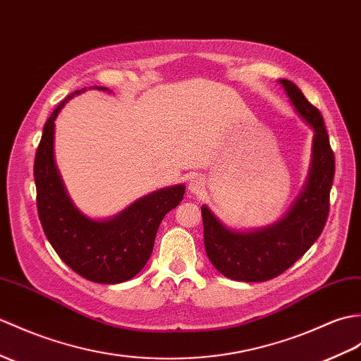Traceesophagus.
<instances>
[{
  "instance_id": "obj_1",
  "label": "esophagus",
  "mask_w": 361,
  "mask_h": 361,
  "mask_svg": "<svg viewBox=\"0 0 361 361\" xmlns=\"http://www.w3.org/2000/svg\"><path fill=\"white\" fill-rule=\"evenodd\" d=\"M203 189H204V180L198 177V175H195V177H192L189 180V190L192 194H200Z\"/></svg>"
}]
</instances>
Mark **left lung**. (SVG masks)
I'll return each mask as SVG.
<instances>
[{
	"instance_id": "left-lung-1",
	"label": "left lung",
	"mask_w": 361,
	"mask_h": 361,
	"mask_svg": "<svg viewBox=\"0 0 361 361\" xmlns=\"http://www.w3.org/2000/svg\"><path fill=\"white\" fill-rule=\"evenodd\" d=\"M295 111L314 129L312 163L306 186L283 220L263 229H228L207 206L201 207L206 254L215 269L237 281L275 279L306 254L329 215L335 157L323 116L294 82L280 80Z\"/></svg>"
}]
</instances>
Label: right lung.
I'll return each instance as SVG.
<instances>
[{"label": "right lung", "mask_w": 361, "mask_h": 361, "mask_svg": "<svg viewBox=\"0 0 361 361\" xmlns=\"http://www.w3.org/2000/svg\"><path fill=\"white\" fill-rule=\"evenodd\" d=\"M82 90L67 95L44 124L33 164L38 216L49 243L72 271L94 283H123L145 267L161 220L180 204L186 188L177 184L152 192L103 221L81 214L67 195L55 166L54 132L58 112Z\"/></svg>", "instance_id": "obj_1"}]
</instances>
